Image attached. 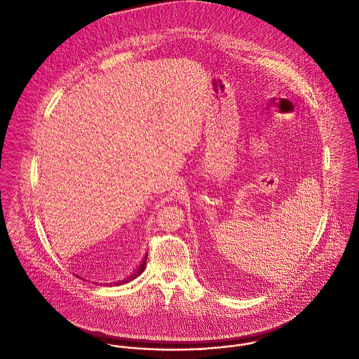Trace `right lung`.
Here are the masks:
<instances>
[{
    "label": "right lung",
    "mask_w": 359,
    "mask_h": 359,
    "mask_svg": "<svg viewBox=\"0 0 359 359\" xmlns=\"http://www.w3.org/2000/svg\"><path fill=\"white\" fill-rule=\"evenodd\" d=\"M147 258H148V255H145L144 257V259H142V262L140 264V266L137 268V271L134 272V273H131L130 276H127L126 279H123V280H118V282H114V283H110V285H114V286H118V285H124V283H128V282H131V280H134L135 278H138L142 272H144V269L147 268ZM77 278H80V276H77Z\"/></svg>",
    "instance_id": "right-lung-1"
}]
</instances>
